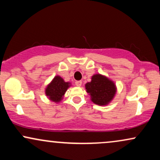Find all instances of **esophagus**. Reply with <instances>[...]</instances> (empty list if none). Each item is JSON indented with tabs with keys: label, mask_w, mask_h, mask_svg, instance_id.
<instances>
[{
	"label": "esophagus",
	"mask_w": 160,
	"mask_h": 160,
	"mask_svg": "<svg viewBox=\"0 0 160 160\" xmlns=\"http://www.w3.org/2000/svg\"><path fill=\"white\" fill-rule=\"evenodd\" d=\"M75 84H76L77 86H81L82 81H80V80H79V81H76L75 82Z\"/></svg>",
	"instance_id": "obj_1"
}]
</instances>
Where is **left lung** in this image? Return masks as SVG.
<instances>
[{
	"mask_svg": "<svg viewBox=\"0 0 160 160\" xmlns=\"http://www.w3.org/2000/svg\"><path fill=\"white\" fill-rule=\"evenodd\" d=\"M86 92L90 95L91 101L98 105H107L113 100L117 92L115 83L107 77L95 74L91 82L85 85Z\"/></svg>",
	"mask_w": 160,
	"mask_h": 160,
	"instance_id": "left-lung-1",
	"label": "left lung"
}]
</instances>
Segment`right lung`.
Returning a JSON list of instances; mask_svg holds the SVG:
<instances>
[{
	"mask_svg": "<svg viewBox=\"0 0 160 160\" xmlns=\"http://www.w3.org/2000/svg\"><path fill=\"white\" fill-rule=\"evenodd\" d=\"M70 86L71 83L69 82H65L61 77L56 76L46 88V95L49 100L58 103L63 98L64 95Z\"/></svg>",
	"mask_w": 160,
	"mask_h": 160,
	"instance_id": "right-lung-1",
	"label": "right lung"
}]
</instances>
